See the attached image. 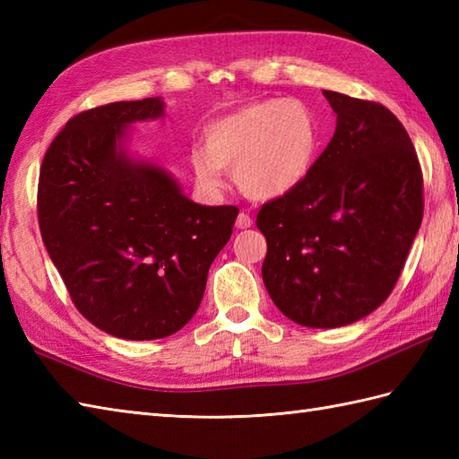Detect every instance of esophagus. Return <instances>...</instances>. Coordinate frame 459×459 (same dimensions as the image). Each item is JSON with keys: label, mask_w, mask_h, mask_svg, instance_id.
I'll return each mask as SVG.
<instances>
[{"label": "esophagus", "mask_w": 459, "mask_h": 459, "mask_svg": "<svg viewBox=\"0 0 459 459\" xmlns=\"http://www.w3.org/2000/svg\"><path fill=\"white\" fill-rule=\"evenodd\" d=\"M252 227V219L250 214L247 212H240L237 217V229H250Z\"/></svg>", "instance_id": "esophagus-1"}]
</instances>
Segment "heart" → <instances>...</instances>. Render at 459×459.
<instances>
[{"label":"heart","instance_id":"obj_1","mask_svg":"<svg viewBox=\"0 0 459 459\" xmlns=\"http://www.w3.org/2000/svg\"><path fill=\"white\" fill-rule=\"evenodd\" d=\"M319 126L298 99H266L221 116L204 128V150L191 165L204 187H219L222 168L252 199L272 201L296 191L314 168Z\"/></svg>","mask_w":459,"mask_h":459}]
</instances>
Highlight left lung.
I'll return each mask as SVG.
<instances>
[{
	"mask_svg": "<svg viewBox=\"0 0 459 459\" xmlns=\"http://www.w3.org/2000/svg\"><path fill=\"white\" fill-rule=\"evenodd\" d=\"M335 134L307 179L262 204V280L304 327L363 319L391 296L422 222V171L404 126L383 104L324 91Z\"/></svg>",
	"mask_w": 459,
	"mask_h": 459,
	"instance_id": "left-lung-1",
	"label": "left lung"
}]
</instances>
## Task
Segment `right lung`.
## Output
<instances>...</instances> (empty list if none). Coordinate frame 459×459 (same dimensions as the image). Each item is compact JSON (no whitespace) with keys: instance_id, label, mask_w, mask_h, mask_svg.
I'll use <instances>...</instances> for the list:
<instances>
[{"instance_id":"add662e5","label":"right lung","mask_w":459,"mask_h":459,"mask_svg":"<svg viewBox=\"0 0 459 459\" xmlns=\"http://www.w3.org/2000/svg\"><path fill=\"white\" fill-rule=\"evenodd\" d=\"M163 116L160 96L76 114L39 173L41 237L76 309L130 341L189 324L238 214L193 203L168 169L130 155V126Z\"/></svg>"}]
</instances>
